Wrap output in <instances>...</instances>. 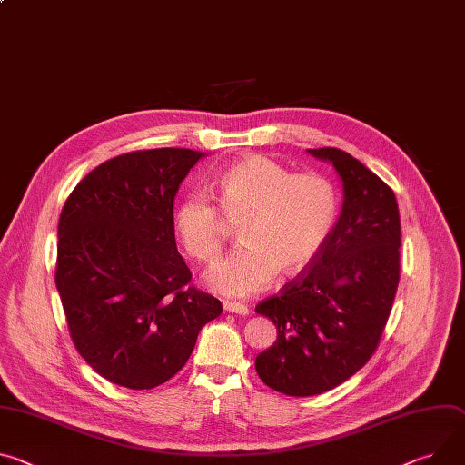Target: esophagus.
Here are the masks:
<instances>
[{
  "instance_id": "1",
  "label": "esophagus",
  "mask_w": 465,
  "mask_h": 465,
  "mask_svg": "<svg viewBox=\"0 0 465 465\" xmlns=\"http://www.w3.org/2000/svg\"><path fill=\"white\" fill-rule=\"evenodd\" d=\"M224 310L230 312V313H237V315H248L250 313L248 306L239 304V302H224Z\"/></svg>"
}]
</instances>
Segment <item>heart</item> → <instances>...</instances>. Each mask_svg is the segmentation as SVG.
Here are the masks:
<instances>
[{"label": "heart", "mask_w": 465, "mask_h": 465, "mask_svg": "<svg viewBox=\"0 0 465 465\" xmlns=\"http://www.w3.org/2000/svg\"><path fill=\"white\" fill-rule=\"evenodd\" d=\"M217 203L194 191L173 213V228L187 254L213 263L223 252L226 221L239 223L242 246L207 274L211 289L224 297H250L274 278L310 269L328 244L337 217L340 191L319 173L292 174L282 163L252 153L217 176Z\"/></svg>", "instance_id": "heart-1"}]
</instances>
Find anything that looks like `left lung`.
Listing matches in <instances>:
<instances>
[{"mask_svg": "<svg viewBox=\"0 0 465 465\" xmlns=\"http://www.w3.org/2000/svg\"><path fill=\"white\" fill-rule=\"evenodd\" d=\"M333 164L343 207L315 263L256 306L278 337L256 358L263 382L289 397L343 384L372 356L399 285L401 217L395 193L351 153L308 150Z\"/></svg>", "mask_w": 465, "mask_h": 465, "instance_id": "8db88e82", "label": "left lung"}]
</instances>
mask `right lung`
Returning a JSON list of instances; mask_svg holds the SVG:
<instances>
[{
	"label": "right lung",
	"instance_id": "right-lung-1",
	"mask_svg": "<svg viewBox=\"0 0 465 465\" xmlns=\"http://www.w3.org/2000/svg\"><path fill=\"white\" fill-rule=\"evenodd\" d=\"M205 153L157 148L96 166L59 219L55 283L70 337L116 386L152 390L189 360L198 331L223 313L215 297L187 287L176 248L174 198Z\"/></svg>",
	"mask_w": 465,
	"mask_h": 465
}]
</instances>
